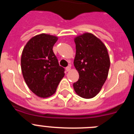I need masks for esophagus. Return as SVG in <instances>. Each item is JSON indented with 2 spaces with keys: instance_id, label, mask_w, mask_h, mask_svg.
<instances>
[{
  "instance_id": "1",
  "label": "esophagus",
  "mask_w": 134,
  "mask_h": 134,
  "mask_svg": "<svg viewBox=\"0 0 134 134\" xmlns=\"http://www.w3.org/2000/svg\"><path fill=\"white\" fill-rule=\"evenodd\" d=\"M70 69H71V68H70V66H67V67H66V70L67 71V72H68V71H70Z\"/></svg>"
}]
</instances>
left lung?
<instances>
[{"label":"left lung","instance_id":"8db88e82","mask_svg":"<svg viewBox=\"0 0 134 134\" xmlns=\"http://www.w3.org/2000/svg\"><path fill=\"white\" fill-rule=\"evenodd\" d=\"M74 42V65L79 79L73 87L78 95L91 99L100 92L107 80L110 67L108 52L102 41L89 33L76 37Z\"/></svg>","mask_w":134,"mask_h":134}]
</instances>
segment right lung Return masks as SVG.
I'll use <instances>...</instances> for the list:
<instances>
[{
    "instance_id": "obj_1",
    "label": "right lung",
    "mask_w": 134,
    "mask_h": 134,
    "mask_svg": "<svg viewBox=\"0 0 134 134\" xmlns=\"http://www.w3.org/2000/svg\"><path fill=\"white\" fill-rule=\"evenodd\" d=\"M58 37L41 34L32 37L23 48L21 70L29 89L40 97L46 98L55 93L64 76V68L59 65L53 52Z\"/></svg>"
}]
</instances>
